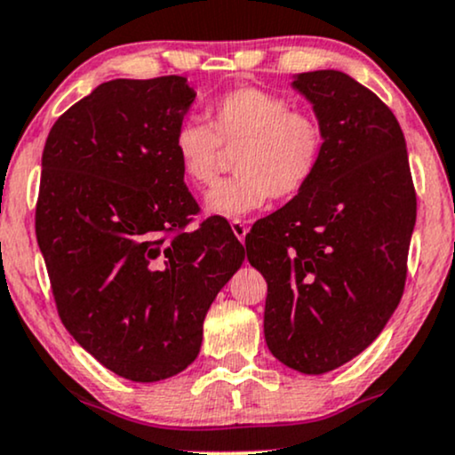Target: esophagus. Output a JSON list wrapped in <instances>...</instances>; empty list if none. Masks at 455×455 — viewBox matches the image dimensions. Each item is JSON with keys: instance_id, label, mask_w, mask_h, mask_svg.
<instances>
[{"instance_id": "obj_1", "label": "esophagus", "mask_w": 455, "mask_h": 455, "mask_svg": "<svg viewBox=\"0 0 455 455\" xmlns=\"http://www.w3.org/2000/svg\"><path fill=\"white\" fill-rule=\"evenodd\" d=\"M231 228H233L235 237H237L242 243H245V233H248V224H245L243 220H231Z\"/></svg>"}]
</instances>
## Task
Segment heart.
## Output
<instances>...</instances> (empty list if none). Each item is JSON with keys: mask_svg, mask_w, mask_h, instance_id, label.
Masks as SVG:
<instances>
[{"mask_svg": "<svg viewBox=\"0 0 455 455\" xmlns=\"http://www.w3.org/2000/svg\"><path fill=\"white\" fill-rule=\"evenodd\" d=\"M205 124L186 118L173 135V152L184 180L205 188L216 180L222 148L233 150L235 178L216 184L205 196L213 216L242 218L260 210L269 196L290 199L314 178L324 152V131L307 112L290 109L271 91L243 86L207 108Z\"/></svg>", "mask_w": 455, "mask_h": 455, "instance_id": "b5f03b06", "label": "heart"}]
</instances>
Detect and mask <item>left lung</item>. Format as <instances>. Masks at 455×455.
<instances>
[{"label":"left lung","mask_w":455,"mask_h":455,"mask_svg":"<svg viewBox=\"0 0 455 455\" xmlns=\"http://www.w3.org/2000/svg\"><path fill=\"white\" fill-rule=\"evenodd\" d=\"M292 89L314 108L324 152L245 250L269 286L271 354L322 375L364 352L401 303L418 204L403 129L373 91L337 69L292 76Z\"/></svg>","instance_id":"obj_1"}]
</instances>
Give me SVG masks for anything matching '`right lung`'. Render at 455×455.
<instances>
[{
  "mask_svg": "<svg viewBox=\"0 0 455 455\" xmlns=\"http://www.w3.org/2000/svg\"><path fill=\"white\" fill-rule=\"evenodd\" d=\"M195 97L182 76L103 82L54 123L42 155L36 235L59 315L140 384L195 363L207 309L245 259L222 220L184 231L199 205L173 135Z\"/></svg>",
  "mask_w": 455,
  "mask_h": 455,
  "instance_id": "add662e5",
  "label": "right lung"
}]
</instances>
